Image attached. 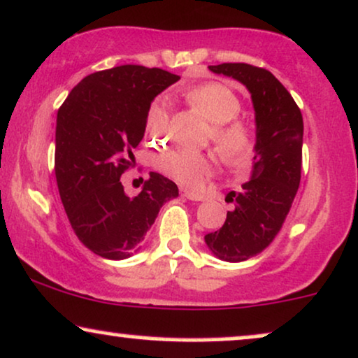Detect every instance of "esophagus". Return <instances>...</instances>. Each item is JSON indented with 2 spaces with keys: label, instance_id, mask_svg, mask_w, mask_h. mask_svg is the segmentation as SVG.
<instances>
[{
  "label": "esophagus",
  "instance_id": "1",
  "mask_svg": "<svg viewBox=\"0 0 358 358\" xmlns=\"http://www.w3.org/2000/svg\"><path fill=\"white\" fill-rule=\"evenodd\" d=\"M183 192V196H187L188 200L192 201H203L205 196L200 195V193H195V192H190V190H182Z\"/></svg>",
  "mask_w": 358,
  "mask_h": 358
}]
</instances>
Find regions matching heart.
<instances>
[{
  "label": "heart",
  "instance_id": "1",
  "mask_svg": "<svg viewBox=\"0 0 358 358\" xmlns=\"http://www.w3.org/2000/svg\"><path fill=\"white\" fill-rule=\"evenodd\" d=\"M188 101L212 123V135L218 153L228 165H242L253 152V133L247 124L236 122L242 110L238 96L217 83H206L187 92ZM170 127V115L165 100L158 98L148 106L145 116L146 135L160 140ZM158 168L163 173L185 187L198 188L213 173L215 158L212 155L193 150L176 148L158 158Z\"/></svg>",
  "mask_w": 358,
  "mask_h": 358
}]
</instances>
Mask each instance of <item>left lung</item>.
<instances>
[{
	"mask_svg": "<svg viewBox=\"0 0 358 358\" xmlns=\"http://www.w3.org/2000/svg\"><path fill=\"white\" fill-rule=\"evenodd\" d=\"M208 68L247 86L255 110L252 176L242 190L228 193L235 210L227 212L223 227L205 235L206 247L215 257L243 262L273 242L290 212L302 171L303 118L285 86L265 68L247 63Z\"/></svg>",
	"mask_w": 358,
	"mask_h": 358,
	"instance_id": "1",
	"label": "left lung"
}]
</instances>
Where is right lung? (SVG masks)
<instances>
[{"label":"right lung","instance_id":"add662e5","mask_svg":"<svg viewBox=\"0 0 358 358\" xmlns=\"http://www.w3.org/2000/svg\"><path fill=\"white\" fill-rule=\"evenodd\" d=\"M178 80L160 68L123 64L88 75L59 106L56 183L73 231L96 255L131 257L163 203L178 196V187L155 171L133 198L120 182L135 162L133 150L145 135L146 110Z\"/></svg>","mask_w":358,"mask_h":358}]
</instances>
